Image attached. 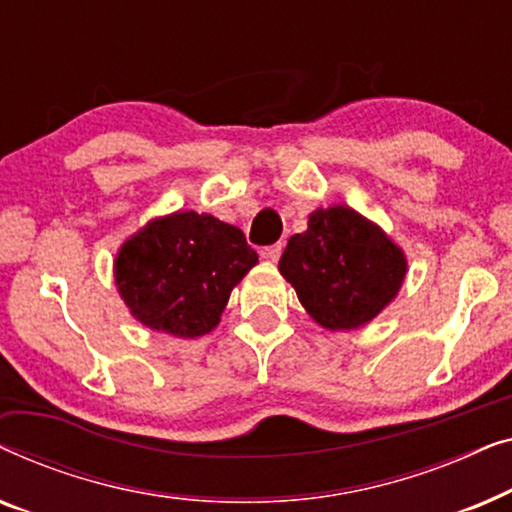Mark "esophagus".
<instances>
[{"label": "esophagus", "mask_w": 512, "mask_h": 512, "mask_svg": "<svg viewBox=\"0 0 512 512\" xmlns=\"http://www.w3.org/2000/svg\"><path fill=\"white\" fill-rule=\"evenodd\" d=\"M282 242H277V244H270V247H265V249H261V256L265 258V261H277L279 256H282Z\"/></svg>", "instance_id": "obj_1"}]
</instances>
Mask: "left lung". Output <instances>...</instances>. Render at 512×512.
<instances>
[{
	"label": "left lung",
	"mask_w": 512,
	"mask_h": 512,
	"mask_svg": "<svg viewBox=\"0 0 512 512\" xmlns=\"http://www.w3.org/2000/svg\"><path fill=\"white\" fill-rule=\"evenodd\" d=\"M403 251L375 223L345 205L317 209L279 258L310 317L328 331L368 324L401 289Z\"/></svg>",
	"instance_id": "obj_1"
}]
</instances>
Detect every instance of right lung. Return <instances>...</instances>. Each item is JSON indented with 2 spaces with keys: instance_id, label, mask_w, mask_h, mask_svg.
<instances>
[{
  "instance_id": "1",
  "label": "right lung",
  "mask_w": 512,
  "mask_h": 512,
  "mask_svg": "<svg viewBox=\"0 0 512 512\" xmlns=\"http://www.w3.org/2000/svg\"><path fill=\"white\" fill-rule=\"evenodd\" d=\"M258 263L240 228L177 212L130 237L114 275L125 305L153 331L198 338L219 324L230 291Z\"/></svg>"
}]
</instances>
